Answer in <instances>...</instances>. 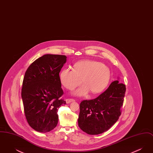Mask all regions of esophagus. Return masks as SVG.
Here are the masks:
<instances>
[{"label": "esophagus", "instance_id": "esophagus-1", "mask_svg": "<svg viewBox=\"0 0 153 153\" xmlns=\"http://www.w3.org/2000/svg\"><path fill=\"white\" fill-rule=\"evenodd\" d=\"M74 101H75L74 99H68L66 100V102L67 104H69L71 102H74Z\"/></svg>", "mask_w": 153, "mask_h": 153}]
</instances>
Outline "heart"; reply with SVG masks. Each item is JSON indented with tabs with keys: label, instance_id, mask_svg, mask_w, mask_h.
<instances>
[{
	"label": "heart",
	"instance_id": "b5f03b06",
	"mask_svg": "<svg viewBox=\"0 0 153 153\" xmlns=\"http://www.w3.org/2000/svg\"><path fill=\"white\" fill-rule=\"evenodd\" d=\"M61 84L69 90H72L82 82L84 84L73 92V95L82 96L91 91L97 94L108 84L111 72L109 68L102 62L85 59L75 63L73 70L65 68L59 75Z\"/></svg>",
	"mask_w": 153,
	"mask_h": 153
}]
</instances>
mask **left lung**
Wrapping results in <instances>:
<instances>
[{"label": "left lung", "instance_id": "obj_1", "mask_svg": "<svg viewBox=\"0 0 153 153\" xmlns=\"http://www.w3.org/2000/svg\"><path fill=\"white\" fill-rule=\"evenodd\" d=\"M126 90L124 84L115 80L97 98L81 102L78 119L80 128L89 135L107 131L121 115Z\"/></svg>", "mask_w": 153, "mask_h": 153}]
</instances>
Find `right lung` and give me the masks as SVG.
<instances>
[{
    "label": "right lung",
    "instance_id": "add662e5",
    "mask_svg": "<svg viewBox=\"0 0 153 153\" xmlns=\"http://www.w3.org/2000/svg\"><path fill=\"white\" fill-rule=\"evenodd\" d=\"M64 55L45 54L27 68L23 78L22 99L30 126L40 132L53 130L57 125L59 108L66 102L59 73L66 62Z\"/></svg>",
    "mask_w": 153,
    "mask_h": 153
}]
</instances>
